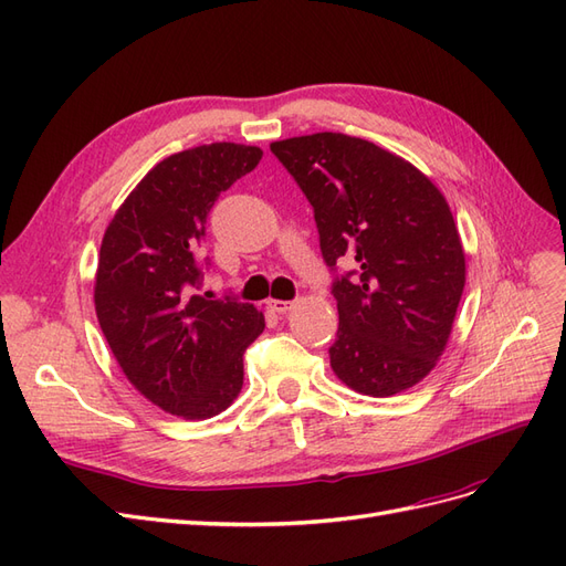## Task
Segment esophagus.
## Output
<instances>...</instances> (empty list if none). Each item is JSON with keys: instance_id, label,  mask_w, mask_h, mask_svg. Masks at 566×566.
<instances>
[{"instance_id": "obj_1", "label": "esophagus", "mask_w": 566, "mask_h": 566, "mask_svg": "<svg viewBox=\"0 0 566 566\" xmlns=\"http://www.w3.org/2000/svg\"><path fill=\"white\" fill-rule=\"evenodd\" d=\"M269 306H271V312H276V314H287L290 310H293V302H287V300H271V302H269Z\"/></svg>"}]
</instances>
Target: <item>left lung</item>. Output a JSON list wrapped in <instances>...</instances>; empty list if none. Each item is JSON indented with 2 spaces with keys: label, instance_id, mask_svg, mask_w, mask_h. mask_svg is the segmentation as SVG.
<instances>
[{
  "label": "left lung",
  "instance_id": "left-lung-1",
  "mask_svg": "<svg viewBox=\"0 0 566 566\" xmlns=\"http://www.w3.org/2000/svg\"><path fill=\"white\" fill-rule=\"evenodd\" d=\"M314 208L333 271L337 378L370 397L420 382L447 347L465 287V252L439 188L394 153L321 132L271 144ZM355 264L339 272L336 262Z\"/></svg>",
  "mask_w": 566,
  "mask_h": 566
}]
</instances>
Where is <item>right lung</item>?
<instances>
[{"label": "right lung", "mask_w": 566, "mask_h": 566, "mask_svg": "<svg viewBox=\"0 0 566 566\" xmlns=\"http://www.w3.org/2000/svg\"><path fill=\"white\" fill-rule=\"evenodd\" d=\"M260 160L256 146L227 142L175 153L134 188L101 243L94 302L108 347L148 401L186 420L231 406L243 354L264 331L256 306L200 293L208 214Z\"/></svg>", "instance_id": "add662e5"}]
</instances>
